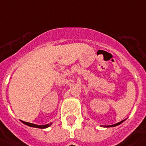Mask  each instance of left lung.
<instances>
[{"label":"left lung","mask_w":146,"mask_h":146,"mask_svg":"<svg viewBox=\"0 0 146 146\" xmlns=\"http://www.w3.org/2000/svg\"><path fill=\"white\" fill-rule=\"evenodd\" d=\"M125 120H122V121H119V122H118V123L116 124H114V125H103V127H115V126H117V125H120V124H121L122 122H123Z\"/></svg>","instance_id":"8db88e82"}]
</instances>
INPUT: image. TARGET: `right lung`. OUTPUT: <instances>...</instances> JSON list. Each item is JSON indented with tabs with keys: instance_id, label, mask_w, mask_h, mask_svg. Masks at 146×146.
I'll return each mask as SVG.
<instances>
[{
	"instance_id": "right-lung-1",
	"label": "right lung",
	"mask_w": 146,
	"mask_h": 146,
	"mask_svg": "<svg viewBox=\"0 0 146 146\" xmlns=\"http://www.w3.org/2000/svg\"><path fill=\"white\" fill-rule=\"evenodd\" d=\"M22 123H24L25 125H27V126H30V127H37V128H46V127H49L50 125H52V123H50V124H47V125H35V124H32V123H30V122H26V121H21Z\"/></svg>"
}]
</instances>
